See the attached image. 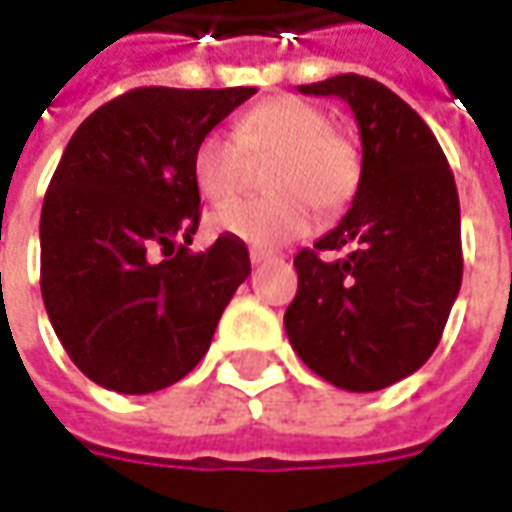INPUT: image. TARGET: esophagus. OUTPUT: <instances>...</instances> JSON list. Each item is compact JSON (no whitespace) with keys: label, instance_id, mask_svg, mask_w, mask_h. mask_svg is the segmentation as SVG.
<instances>
[{"label":"esophagus","instance_id":"obj_1","mask_svg":"<svg viewBox=\"0 0 512 512\" xmlns=\"http://www.w3.org/2000/svg\"><path fill=\"white\" fill-rule=\"evenodd\" d=\"M249 260H252V266H260V263H269L271 255H266V252H257V249H252V252H249Z\"/></svg>","mask_w":512,"mask_h":512}]
</instances>
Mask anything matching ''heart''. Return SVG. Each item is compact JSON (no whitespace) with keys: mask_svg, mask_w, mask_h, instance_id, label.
Returning a JSON list of instances; mask_svg holds the SVG:
<instances>
[{"mask_svg":"<svg viewBox=\"0 0 512 512\" xmlns=\"http://www.w3.org/2000/svg\"><path fill=\"white\" fill-rule=\"evenodd\" d=\"M249 159L271 162L266 184L274 196L243 201L218 212L212 227L271 252L300 241L316 227V210H342L356 196L361 159L356 148L330 131L328 114L300 97H271L243 111L235 134L207 131L198 137L190 173L215 207L232 204L249 179Z\"/></svg>","mask_w":512,"mask_h":512,"instance_id":"b5f03b06","label":"heart"}]
</instances>
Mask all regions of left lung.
<instances>
[{"label": "left lung", "mask_w": 512, "mask_h": 512, "mask_svg": "<svg viewBox=\"0 0 512 512\" xmlns=\"http://www.w3.org/2000/svg\"><path fill=\"white\" fill-rule=\"evenodd\" d=\"M300 92L350 103L361 182L339 227L294 257L300 285L285 333L328 384L375 392L440 344L462 283L460 196L429 125L384 83L350 72ZM342 248L339 261L321 257Z\"/></svg>", "instance_id": "8db88e82"}]
</instances>
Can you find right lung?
<instances>
[{
	"mask_svg": "<svg viewBox=\"0 0 512 512\" xmlns=\"http://www.w3.org/2000/svg\"><path fill=\"white\" fill-rule=\"evenodd\" d=\"M255 86H139L92 111L41 207V297L86 378L123 395L165 389L210 350L249 277L246 243H187L201 218L190 156Z\"/></svg>",
	"mask_w": 512,
	"mask_h": 512,
	"instance_id": "right-lung-1",
	"label": "right lung"
}]
</instances>
